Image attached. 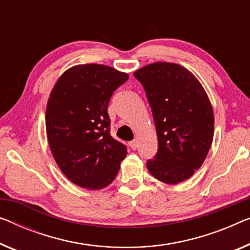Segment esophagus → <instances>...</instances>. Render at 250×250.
I'll use <instances>...</instances> for the list:
<instances>
[{
	"instance_id": "34e87169",
	"label": "esophagus",
	"mask_w": 250,
	"mask_h": 250,
	"mask_svg": "<svg viewBox=\"0 0 250 250\" xmlns=\"http://www.w3.org/2000/svg\"><path fill=\"white\" fill-rule=\"evenodd\" d=\"M129 146H130V148H131V149H133V150H135V149H137V147H138V143H137V140H132V141H130V143H129Z\"/></svg>"
}]
</instances>
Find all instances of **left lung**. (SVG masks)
<instances>
[{
  "label": "left lung",
  "instance_id": "obj_1",
  "mask_svg": "<svg viewBox=\"0 0 250 250\" xmlns=\"http://www.w3.org/2000/svg\"><path fill=\"white\" fill-rule=\"evenodd\" d=\"M146 92L154 117L158 150L147 162L152 176L166 184L186 181L210 150L214 115L207 92L185 67L158 62L133 73Z\"/></svg>",
  "mask_w": 250,
  "mask_h": 250
}]
</instances>
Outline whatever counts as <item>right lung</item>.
Returning a JSON list of instances; mask_svg holds the SVG:
<instances>
[{
    "instance_id": "add662e5",
    "label": "right lung",
    "mask_w": 250,
    "mask_h": 250,
    "mask_svg": "<svg viewBox=\"0 0 250 250\" xmlns=\"http://www.w3.org/2000/svg\"><path fill=\"white\" fill-rule=\"evenodd\" d=\"M128 78V74L105 65H77L58 78L50 93L48 144L62 172L81 188H106L126 156V147L110 135L107 105Z\"/></svg>"
}]
</instances>
